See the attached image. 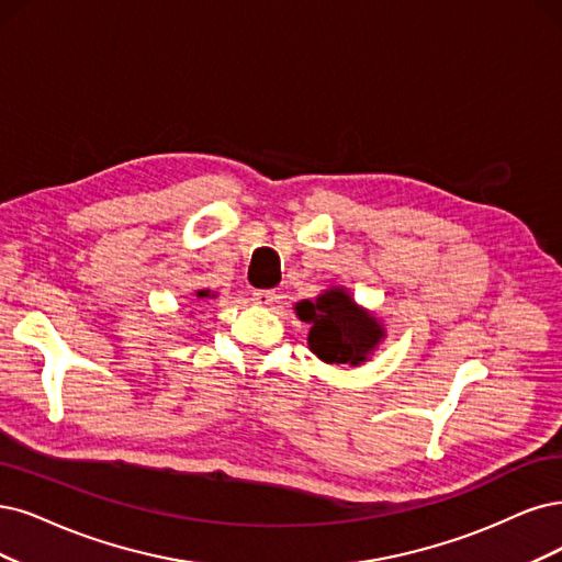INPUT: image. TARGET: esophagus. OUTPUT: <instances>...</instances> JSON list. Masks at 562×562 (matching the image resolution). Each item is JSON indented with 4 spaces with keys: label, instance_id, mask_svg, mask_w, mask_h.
<instances>
[{
    "label": "esophagus",
    "instance_id": "34e87169",
    "mask_svg": "<svg viewBox=\"0 0 562 562\" xmlns=\"http://www.w3.org/2000/svg\"><path fill=\"white\" fill-rule=\"evenodd\" d=\"M276 299H278V294L273 292V289H255L252 292V301L257 305H270Z\"/></svg>",
    "mask_w": 562,
    "mask_h": 562
}]
</instances>
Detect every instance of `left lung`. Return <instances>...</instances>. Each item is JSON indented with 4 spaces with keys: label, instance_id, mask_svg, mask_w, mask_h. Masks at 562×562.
Masks as SVG:
<instances>
[{
    "label": "left lung",
    "instance_id": "left-lung-1",
    "mask_svg": "<svg viewBox=\"0 0 562 562\" xmlns=\"http://www.w3.org/2000/svg\"><path fill=\"white\" fill-rule=\"evenodd\" d=\"M296 315L310 324V349L326 363L359 366L384 338L382 326L359 310L342 289H330L317 301H301Z\"/></svg>",
    "mask_w": 562,
    "mask_h": 562
}]
</instances>
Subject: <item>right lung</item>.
I'll list each match as a JSON object with an SVG mask.
<instances>
[{
  "label": "right lung",
  "mask_w": 562,
  "mask_h": 562,
  "mask_svg": "<svg viewBox=\"0 0 562 562\" xmlns=\"http://www.w3.org/2000/svg\"><path fill=\"white\" fill-rule=\"evenodd\" d=\"M196 296H199V299H203V296H207V292H199Z\"/></svg>",
  "instance_id": "add662e5"
}]
</instances>
